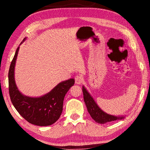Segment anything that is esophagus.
<instances>
[{
  "label": "esophagus",
  "mask_w": 150,
  "mask_h": 150,
  "mask_svg": "<svg viewBox=\"0 0 150 150\" xmlns=\"http://www.w3.org/2000/svg\"><path fill=\"white\" fill-rule=\"evenodd\" d=\"M75 81L76 84L80 85L83 82V77L81 75H76L75 77Z\"/></svg>",
  "instance_id": "1"
}]
</instances>
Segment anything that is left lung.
I'll use <instances>...</instances> for the list:
<instances>
[{
  "instance_id": "1",
  "label": "left lung",
  "mask_w": 150,
  "mask_h": 150,
  "mask_svg": "<svg viewBox=\"0 0 150 150\" xmlns=\"http://www.w3.org/2000/svg\"><path fill=\"white\" fill-rule=\"evenodd\" d=\"M83 98H84V101L85 105L87 106V110L88 113L90 114L91 117L94 120H95L96 122L99 124H105L112 121L120 120V119L124 118L123 116H115L108 115V114L105 112L101 110L98 107V106L96 105L93 98L88 93V91L85 88L84 86H83Z\"/></svg>"
}]
</instances>
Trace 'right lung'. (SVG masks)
<instances>
[{
    "label": "right lung",
    "instance_id": "1",
    "mask_svg": "<svg viewBox=\"0 0 150 150\" xmlns=\"http://www.w3.org/2000/svg\"><path fill=\"white\" fill-rule=\"evenodd\" d=\"M19 47L16 51L8 71V90L11 102L20 115L29 123L40 126L52 125L62 115L65 95L74 85V79L59 83L50 93L40 97L23 95L18 89L14 80L15 63Z\"/></svg>",
    "mask_w": 150,
    "mask_h": 150
}]
</instances>
